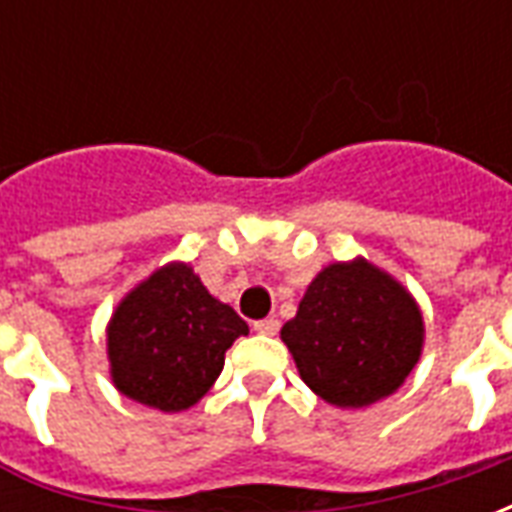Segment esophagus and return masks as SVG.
<instances>
[{
    "label": "esophagus",
    "mask_w": 512,
    "mask_h": 512,
    "mask_svg": "<svg viewBox=\"0 0 512 512\" xmlns=\"http://www.w3.org/2000/svg\"><path fill=\"white\" fill-rule=\"evenodd\" d=\"M252 329L257 334H277L279 332V321L277 318H263V321L252 323Z\"/></svg>",
    "instance_id": "esophagus-1"
}]
</instances>
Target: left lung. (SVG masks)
I'll list each match as a JSON object with an SVG mask.
<instances>
[{"label": "left lung", "mask_w": 512, "mask_h": 512, "mask_svg": "<svg viewBox=\"0 0 512 512\" xmlns=\"http://www.w3.org/2000/svg\"><path fill=\"white\" fill-rule=\"evenodd\" d=\"M304 384L326 403L362 408L392 395L422 351V315L395 279L365 260L323 268L282 326Z\"/></svg>", "instance_id": "obj_1"}]
</instances>
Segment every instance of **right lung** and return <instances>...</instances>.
I'll return each instance as SVG.
<instances>
[{
	"label": "right lung",
	"instance_id": "add662e5",
	"mask_svg": "<svg viewBox=\"0 0 512 512\" xmlns=\"http://www.w3.org/2000/svg\"><path fill=\"white\" fill-rule=\"evenodd\" d=\"M249 332L233 307L216 301L183 263L131 290L109 323L115 386L158 411L194 406L224 367L235 337Z\"/></svg>",
	"mask_w": 512,
	"mask_h": 512
}]
</instances>
